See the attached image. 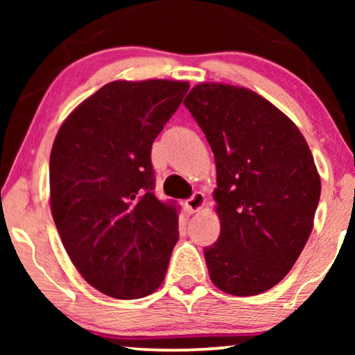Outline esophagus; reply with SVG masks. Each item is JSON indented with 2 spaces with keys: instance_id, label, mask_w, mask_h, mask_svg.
Here are the masks:
<instances>
[{
  "instance_id": "1",
  "label": "esophagus",
  "mask_w": 355,
  "mask_h": 355,
  "mask_svg": "<svg viewBox=\"0 0 355 355\" xmlns=\"http://www.w3.org/2000/svg\"><path fill=\"white\" fill-rule=\"evenodd\" d=\"M203 205H205V196L202 192H196L191 198L186 200V208L191 213L198 211Z\"/></svg>"
}]
</instances>
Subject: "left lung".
I'll return each mask as SVG.
<instances>
[{"label":"left lung","instance_id":"1","mask_svg":"<svg viewBox=\"0 0 355 355\" xmlns=\"http://www.w3.org/2000/svg\"><path fill=\"white\" fill-rule=\"evenodd\" d=\"M215 155L220 237L203 255L210 279L232 295L279 283L313 227L322 184L304 135L244 87L198 84L184 100Z\"/></svg>","mask_w":355,"mask_h":355}]
</instances>
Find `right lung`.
I'll list each match as a JSON object with an SVG mask.
<instances>
[{
    "label": "right lung",
    "mask_w": 355,
    "mask_h": 355,
    "mask_svg": "<svg viewBox=\"0 0 355 355\" xmlns=\"http://www.w3.org/2000/svg\"><path fill=\"white\" fill-rule=\"evenodd\" d=\"M189 84L114 80L77 106L50 155L51 215L87 283L114 299L162 286L179 239L176 202L155 197L152 144Z\"/></svg>",
    "instance_id": "obj_1"
}]
</instances>
